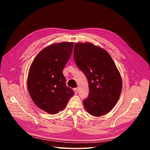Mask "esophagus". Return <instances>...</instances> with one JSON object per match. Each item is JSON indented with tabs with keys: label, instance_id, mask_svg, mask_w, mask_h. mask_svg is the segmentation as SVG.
<instances>
[{
	"label": "esophagus",
	"instance_id": "obj_1",
	"mask_svg": "<svg viewBox=\"0 0 150 150\" xmlns=\"http://www.w3.org/2000/svg\"><path fill=\"white\" fill-rule=\"evenodd\" d=\"M74 92H75V94H77V93H78V92H79V90H78V88H74Z\"/></svg>",
	"mask_w": 150,
	"mask_h": 150
}]
</instances>
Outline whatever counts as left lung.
<instances>
[{
  "label": "left lung",
  "mask_w": 150,
  "mask_h": 150,
  "mask_svg": "<svg viewBox=\"0 0 150 150\" xmlns=\"http://www.w3.org/2000/svg\"><path fill=\"white\" fill-rule=\"evenodd\" d=\"M74 57L88 81L89 94L83 100L85 110L95 117L109 112L119 99L122 81L108 53L91 43H76Z\"/></svg>",
  "instance_id": "8db88e82"
}]
</instances>
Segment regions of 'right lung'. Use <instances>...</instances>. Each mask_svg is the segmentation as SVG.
I'll return each instance as SVG.
<instances>
[{
  "mask_svg": "<svg viewBox=\"0 0 150 150\" xmlns=\"http://www.w3.org/2000/svg\"><path fill=\"white\" fill-rule=\"evenodd\" d=\"M73 47V42H65L48 46L38 53L30 67L28 92L37 107L49 114L62 110L74 95L63 74Z\"/></svg>",
  "mask_w": 150,
  "mask_h": 150,
  "instance_id": "add662e5",
  "label": "right lung"
}]
</instances>
